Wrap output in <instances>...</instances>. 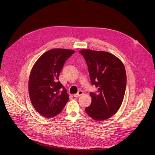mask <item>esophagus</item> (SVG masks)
Returning <instances> with one entry per match:
<instances>
[{"instance_id": "1", "label": "esophagus", "mask_w": 155, "mask_h": 155, "mask_svg": "<svg viewBox=\"0 0 155 155\" xmlns=\"http://www.w3.org/2000/svg\"><path fill=\"white\" fill-rule=\"evenodd\" d=\"M83 94V92L82 91H79L77 94H75L74 95V96L75 97H79L80 96L82 95Z\"/></svg>"}]
</instances>
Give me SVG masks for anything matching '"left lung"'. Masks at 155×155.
<instances>
[{
	"label": "left lung",
	"instance_id": "8db88e82",
	"mask_svg": "<svg viewBox=\"0 0 155 155\" xmlns=\"http://www.w3.org/2000/svg\"><path fill=\"white\" fill-rule=\"evenodd\" d=\"M88 65L92 85L97 88L90 93L91 105L85 108L95 120H104L119 109L125 92L127 77L125 67L116 56L107 52L84 49L79 51Z\"/></svg>",
	"mask_w": 155,
	"mask_h": 155
}]
</instances>
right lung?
<instances>
[{
    "label": "right lung",
    "mask_w": 155,
    "mask_h": 155,
    "mask_svg": "<svg viewBox=\"0 0 155 155\" xmlns=\"http://www.w3.org/2000/svg\"><path fill=\"white\" fill-rule=\"evenodd\" d=\"M75 51L54 49L45 52L34 64L30 75V100L38 112L51 118L59 114L69 100L59 76L66 60Z\"/></svg>",
    "instance_id": "obj_1"
}]
</instances>
